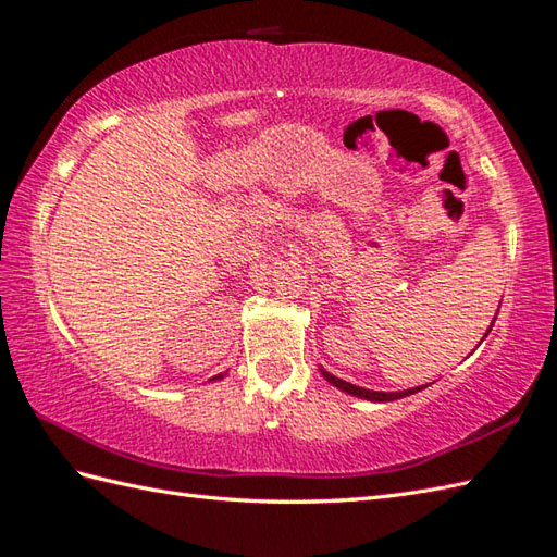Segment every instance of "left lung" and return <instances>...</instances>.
Masks as SVG:
<instances>
[{"label": "left lung", "instance_id": "obj_1", "mask_svg": "<svg viewBox=\"0 0 557 557\" xmlns=\"http://www.w3.org/2000/svg\"><path fill=\"white\" fill-rule=\"evenodd\" d=\"M496 317H498V312H496ZM496 317H493L491 326L496 324ZM491 326H488V331H491ZM488 331H486V336H488ZM486 336H484V338H486ZM484 338H481V341H484ZM321 376H324V379L331 383V386H336L338 391L348 393V395H355V398L372 400V403H391V400H398V398H405V395H414L417 391L426 388V386H417V388L395 391V393H386V391H369V388H362V386H355V383H350V381H343V379H338V376H333L331 372H326L324 367H321Z\"/></svg>", "mask_w": 557, "mask_h": 557}]
</instances>
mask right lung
Returning <instances> with one entry per match:
<instances>
[{
	"label": "right lung",
	"mask_w": 557,
	"mask_h": 557,
	"mask_svg": "<svg viewBox=\"0 0 557 557\" xmlns=\"http://www.w3.org/2000/svg\"><path fill=\"white\" fill-rule=\"evenodd\" d=\"M219 379H224V374H216V376H212L209 381H219Z\"/></svg>",
	"instance_id": "1"
}]
</instances>
